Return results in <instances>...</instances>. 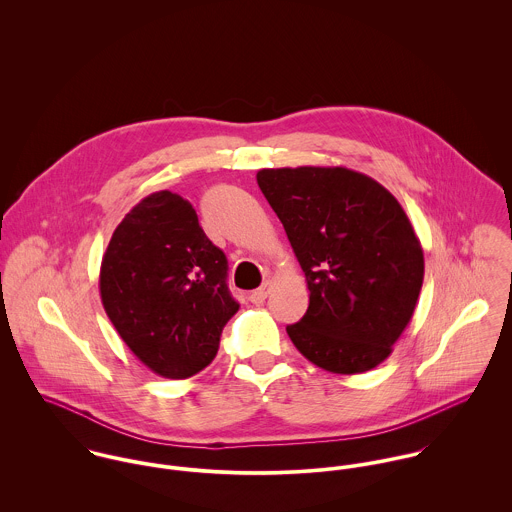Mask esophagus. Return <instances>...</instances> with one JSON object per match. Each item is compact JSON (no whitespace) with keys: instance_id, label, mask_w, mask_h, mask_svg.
Returning <instances> with one entry per match:
<instances>
[{"instance_id":"obj_1","label":"esophagus","mask_w":512,"mask_h":512,"mask_svg":"<svg viewBox=\"0 0 512 512\" xmlns=\"http://www.w3.org/2000/svg\"><path fill=\"white\" fill-rule=\"evenodd\" d=\"M270 288H272V282H264L258 290H254V292L250 293V301L256 303V305L264 303L266 297H268V293H270Z\"/></svg>"}]
</instances>
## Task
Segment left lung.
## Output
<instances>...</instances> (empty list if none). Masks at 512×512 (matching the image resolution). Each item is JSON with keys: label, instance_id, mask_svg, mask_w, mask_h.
Returning <instances> with one entry per match:
<instances>
[{"label": "left lung", "instance_id": "obj_1", "mask_svg": "<svg viewBox=\"0 0 512 512\" xmlns=\"http://www.w3.org/2000/svg\"><path fill=\"white\" fill-rule=\"evenodd\" d=\"M256 179L305 272L309 307L286 327L295 349L335 374L380 365L424 282V252L404 209L347 167L260 169Z\"/></svg>", "mask_w": 512, "mask_h": 512}]
</instances>
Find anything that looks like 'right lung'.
<instances>
[{
  "label": "right lung",
  "instance_id": "add662e5",
  "mask_svg": "<svg viewBox=\"0 0 512 512\" xmlns=\"http://www.w3.org/2000/svg\"><path fill=\"white\" fill-rule=\"evenodd\" d=\"M228 262L189 201L151 193L116 226L100 266V297L130 351L155 374L189 378L211 365L238 311Z\"/></svg>",
  "mask_w": 512,
  "mask_h": 512
}]
</instances>
